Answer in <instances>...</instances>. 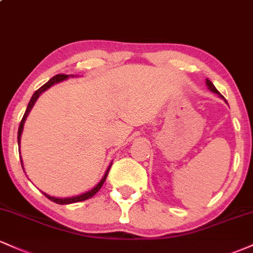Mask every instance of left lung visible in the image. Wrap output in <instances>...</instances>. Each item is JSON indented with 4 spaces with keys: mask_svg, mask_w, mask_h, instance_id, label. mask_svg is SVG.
Listing matches in <instances>:
<instances>
[{
    "mask_svg": "<svg viewBox=\"0 0 253 253\" xmlns=\"http://www.w3.org/2000/svg\"><path fill=\"white\" fill-rule=\"evenodd\" d=\"M206 84H207V86H208V88H210V90H211V91H213V92H215V94H219V95H220V92L217 91L215 86H214V84L211 83L210 80H207V81H206ZM221 97H222V96H221Z\"/></svg>",
    "mask_w": 253,
    "mask_h": 253,
    "instance_id": "8db88e82",
    "label": "left lung"
}]
</instances>
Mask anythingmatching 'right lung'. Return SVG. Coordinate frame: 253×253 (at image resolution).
Returning a JSON list of instances; mask_svg holds the SVG:
<instances>
[{
	"label": "right lung",
	"instance_id": "right-lung-1",
	"mask_svg": "<svg viewBox=\"0 0 253 253\" xmlns=\"http://www.w3.org/2000/svg\"><path fill=\"white\" fill-rule=\"evenodd\" d=\"M68 77H69L68 75H65V74H59V75H56V76H54V77H52L51 80L48 81L47 83H45V84H43L42 86H40V88L38 89L36 92H34V94H33V96H32V98H31L30 103H28V106H27V109H26V112H25V114H24V118H22L21 123H20V126H19V132H17V143H19V145H20V139H21V133H22V129H24V124H25V120H26V118H27L28 113H30V110L32 109V107H33V106H34V103H36V101L38 100V97L40 96V94H42V91H45L46 89H48V88H50L51 85H53L54 83H58V82H60V81L65 80V78H68ZM21 165H22V159H21ZM109 169H110V167L108 168V169H107L106 173H104V176H103V178L101 179V182L98 183V184L96 185V187L94 188V189H91V190L88 191V193H85V194H82V195H80V196H75V197H68V199H57V197H52V196L47 195V194H45V193H43V195H45L46 197H47L48 200H51V201H53V202L58 203V205H70V203H75V202H81V201H85V200H88V199H90V197H92V196H94L95 194H96L97 191L101 189V187H102V184H103V183H104V181H106L107 176H108Z\"/></svg>",
	"mask_w": 253,
	"mask_h": 253
}]
</instances>
